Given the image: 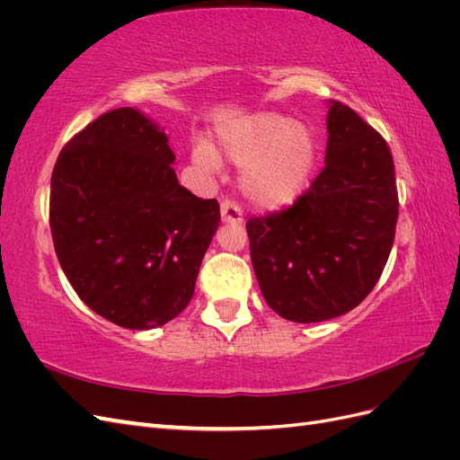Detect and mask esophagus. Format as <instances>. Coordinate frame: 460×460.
<instances>
[{
  "label": "esophagus",
  "mask_w": 460,
  "mask_h": 460,
  "mask_svg": "<svg viewBox=\"0 0 460 460\" xmlns=\"http://www.w3.org/2000/svg\"><path fill=\"white\" fill-rule=\"evenodd\" d=\"M220 217L222 222H232V225H242L243 222V211L242 207L234 199H225L220 205Z\"/></svg>",
  "instance_id": "obj_1"
}]
</instances>
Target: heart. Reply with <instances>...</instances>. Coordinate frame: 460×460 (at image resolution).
<instances>
[{"label":"heart","mask_w":460,"mask_h":460,"mask_svg":"<svg viewBox=\"0 0 460 460\" xmlns=\"http://www.w3.org/2000/svg\"><path fill=\"white\" fill-rule=\"evenodd\" d=\"M311 128L280 113H255L220 127L217 144H199L193 161L213 171L218 159L245 164L242 190L259 208H282L307 190L316 164Z\"/></svg>","instance_id":"obj_1"}]
</instances>
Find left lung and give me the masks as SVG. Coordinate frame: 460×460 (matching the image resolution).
<instances>
[{"instance_id": "8db88e82", "label": "left lung", "mask_w": 460, "mask_h": 460, "mask_svg": "<svg viewBox=\"0 0 460 460\" xmlns=\"http://www.w3.org/2000/svg\"><path fill=\"white\" fill-rule=\"evenodd\" d=\"M324 169L282 211L247 220L249 249L269 307L291 323L355 309L394 247L399 198L392 151L351 107L332 102Z\"/></svg>"}]
</instances>
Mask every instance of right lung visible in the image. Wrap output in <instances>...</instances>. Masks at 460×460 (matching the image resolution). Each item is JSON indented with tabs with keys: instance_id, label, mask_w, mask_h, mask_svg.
<instances>
[{
	"instance_id": "add662e5",
	"label": "right lung",
	"mask_w": 460,
	"mask_h": 460,
	"mask_svg": "<svg viewBox=\"0 0 460 460\" xmlns=\"http://www.w3.org/2000/svg\"><path fill=\"white\" fill-rule=\"evenodd\" d=\"M169 137L140 111L90 122L51 174L55 253L78 297L122 328L169 323L193 297L220 225L217 199L178 184Z\"/></svg>"
}]
</instances>
